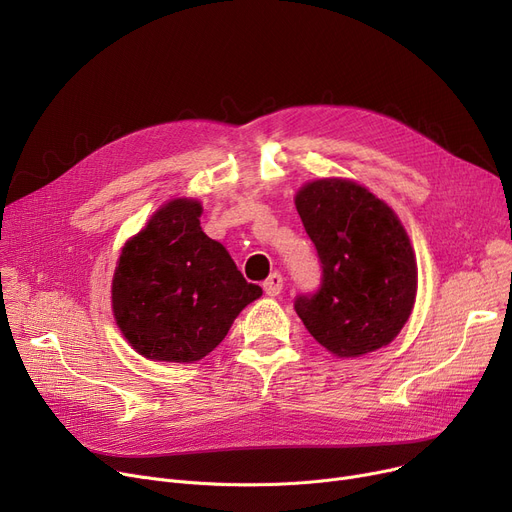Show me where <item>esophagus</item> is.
Here are the masks:
<instances>
[{"mask_svg":"<svg viewBox=\"0 0 512 512\" xmlns=\"http://www.w3.org/2000/svg\"><path fill=\"white\" fill-rule=\"evenodd\" d=\"M282 286H284V280H282L280 274H272L270 278L263 282V290H265L267 297H278V294L282 292Z\"/></svg>","mask_w":512,"mask_h":512,"instance_id":"34e87169","label":"esophagus"}]
</instances>
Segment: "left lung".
Wrapping results in <instances>:
<instances>
[{
	"instance_id": "1",
	"label": "left lung",
	"mask_w": 512,
	"mask_h": 512,
	"mask_svg": "<svg viewBox=\"0 0 512 512\" xmlns=\"http://www.w3.org/2000/svg\"><path fill=\"white\" fill-rule=\"evenodd\" d=\"M321 263V284L294 311L336 357L390 344L413 311L417 261L396 213L365 186L324 178L294 197Z\"/></svg>"
}]
</instances>
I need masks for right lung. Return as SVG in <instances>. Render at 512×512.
<instances>
[{
  "label": "right lung",
  "instance_id": "1",
  "mask_svg": "<svg viewBox=\"0 0 512 512\" xmlns=\"http://www.w3.org/2000/svg\"><path fill=\"white\" fill-rule=\"evenodd\" d=\"M201 211L195 199L161 205L126 242L116 265V324L147 359H203L226 338L236 315L261 297L226 247L203 232Z\"/></svg>",
  "mask_w": 512,
  "mask_h": 512
}]
</instances>
